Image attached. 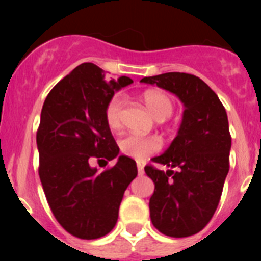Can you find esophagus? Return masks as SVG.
<instances>
[{
  "instance_id": "esophagus-1",
  "label": "esophagus",
  "mask_w": 261,
  "mask_h": 261,
  "mask_svg": "<svg viewBox=\"0 0 261 261\" xmlns=\"http://www.w3.org/2000/svg\"><path fill=\"white\" fill-rule=\"evenodd\" d=\"M137 171H138V175H144V166L141 165V163H137Z\"/></svg>"
}]
</instances>
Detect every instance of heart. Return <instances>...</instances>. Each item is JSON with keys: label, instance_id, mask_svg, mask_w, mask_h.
Listing matches in <instances>:
<instances>
[{"label": "heart", "instance_id": "b5f03b06", "mask_svg": "<svg viewBox=\"0 0 261 261\" xmlns=\"http://www.w3.org/2000/svg\"><path fill=\"white\" fill-rule=\"evenodd\" d=\"M145 105L149 108L154 117L158 121H163L170 117L174 112V102L167 94L162 91L150 90L142 95ZM123 96L115 94L110 98L106 105L103 116L105 121L111 130H117L121 126V112H123ZM120 151L129 158L144 161L151 154L156 153L161 149L159 138L154 136H137L126 135L119 141Z\"/></svg>", "mask_w": 261, "mask_h": 261}]
</instances>
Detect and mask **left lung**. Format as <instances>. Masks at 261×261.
Listing matches in <instances>:
<instances>
[{
    "mask_svg": "<svg viewBox=\"0 0 261 261\" xmlns=\"http://www.w3.org/2000/svg\"><path fill=\"white\" fill-rule=\"evenodd\" d=\"M141 82L171 91L186 107L172 144L151 159L176 171L146 165L145 172L154 181L149 201L154 227L167 237H191L212 220L229 172L231 136L226 110L213 90L193 74L171 71Z\"/></svg>",
    "mask_w": 261,
    "mask_h": 261,
    "instance_id": "obj_1",
    "label": "left lung"
}]
</instances>
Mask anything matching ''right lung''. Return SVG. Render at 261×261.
Listing matches in <instances>:
<instances>
[{
    "instance_id": "obj_1",
    "label": "right lung",
    "mask_w": 261,
    "mask_h": 261,
    "mask_svg": "<svg viewBox=\"0 0 261 261\" xmlns=\"http://www.w3.org/2000/svg\"><path fill=\"white\" fill-rule=\"evenodd\" d=\"M132 82L110 80L84 62L50 90L41 108L39 176L55 218L77 238L96 239L114 229L124 192L137 176L136 162L125 155L102 172L91 167L93 159L119 155L103 111L116 90Z\"/></svg>"
}]
</instances>
